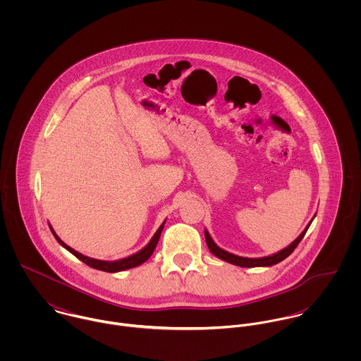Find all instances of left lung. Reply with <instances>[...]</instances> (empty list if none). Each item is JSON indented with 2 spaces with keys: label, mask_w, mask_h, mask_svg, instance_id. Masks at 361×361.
<instances>
[{
  "label": "left lung",
  "mask_w": 361,
  "mask_h": 361,
  "mask_svg": "<svg viewBox=\"0 0 361 361\" xmlns=\"http://www.w3.org/2000/svg\"><path fill=\"white\" fill-rule=\"evenodd\" d=\"M315 216V215H314ZM314 216H312V219H314ZM312 219L310 221L309 225L305 228V231L288 246V247H285V249H282V250H279L278 253H275V255H271V256H267V257H258V258H249V257H240V256H236V255H232V253H229V252H226V250H224V249H221L214 240H212V238L209 236V233H208V231L204 229V236H206V242L207 246H208V249H209V252L215 256V257L221 258L222 261H226V262H229V264H233V265H239V267H245V268H253V267H271V265H275V264H278V262H281V261H283L285 258L288 257V256H290L292 255V252L298 247V245L300 243V240L305 238V235H306V232H307V229H309L310 225H311V222H312Z\"/></svg>",
  "instance_id": "obj_1"
}]
</instances>
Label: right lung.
<instances>
[{"label":"right lung","instance_id":"right-lung-1","mask_svg":"<svg viewBox=\"0 0 361 361\" xmlns=\"http://www.w3.org/2000/svg\"><path fill=\"white\" fill-rule=\"evenodd\" d=\"M165 225V221L161 224V226L157 229V232L154 233V236L150 239V242L142 249L139 250L137 253L129 256V257L121 258V259H115V261H104V259H97V258L87 257V256H83L82 253L73 250L72 247H69L66 243H63L58 235L55 233V231L52 229L51 225H50V229H51L52 235L54 238L56 239V242L65 247L69 253H72L75 257L79 258L80 261H83L85 264H87L89 267L94 268V269H100V271H105V272H119V271H125V269H129V268H133V267H137V265H142L143 262H146L149 258L152 257V255L154 253L155 246L159 240V236H161V232H162V228Z\"/></svg>","mask_w":361,"mask_h":361}]
</instances>
